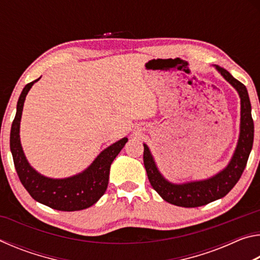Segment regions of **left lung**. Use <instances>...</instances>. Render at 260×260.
Returning a JSON list of instances; mask_svg holds the SVG:
<instances>
[{
    "instance_id": "8db88e82",
    "label": "left lung",
    "mask_w": 260,
    "mask_h": 260,
    "mask_svg": "<svg viewBox=\"0 0 260 260\" xmlns=\"http://www.w3.org/2000/svg\"><path fill=\"white\" fill-rule=\"evenodd\" d=\"M215 69L235 88L241 99L240 136L230 164L212 178L180 184L172 183L160 174L148 146L143 144V162L152 188L164 201L182 208H197L226 196L240 180L252 149L254 129L248 90L227 70L218 65H215Z\"/></svg>"
}]
</instances>
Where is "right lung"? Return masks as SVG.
I'll return each mask as SVG.
<instances>
[{
    "label": "right lung",
    "instance_id": "right-lung-1",
    "mask_svg": "<svg viewBox=\"0 0 260 260\" xmlns=\"http://www.w3.org/2000/svg\"><path fill=\"white\" fill-rule=\"evenodd\" d=\"M40 79V78H39ZM24 87L17 103V112L10 132V150L17 174L26 190L33 199L51 209L79 211L94 205L104 195L109 183L110 166L121 151L128 139L124 138L100 153L83 172L65 179H51L38 173L26 159L20 144V119L26 95L34 82Z\"/></svg>",
    "mask_w": 260,
    "mask_h": 260
}]
</instances>
